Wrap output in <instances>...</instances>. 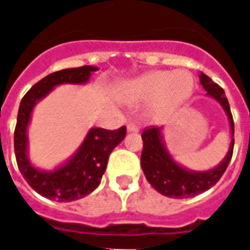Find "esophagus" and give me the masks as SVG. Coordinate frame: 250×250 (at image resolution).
I'll return each instance as SVG.
<instances>
[{
	"label": "esophagus",
	"mask_w": 250,
	"mask_h": 250,
	"mask_svg": "<svg viewBox=\"0 0 250 250\" xmlns=\"http://www.w3.org/2000/svg\"><path fill=\"white\" fill-rule=\"evenodd\" d=\"M127 131L128 133H138L140 131V127L135 125V123H128L127 125Z\"/></svg>",
	"instance_id": "34e87169"
}]
</instances>
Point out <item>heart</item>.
<instances>
[{
  "label": "heart",
  "mask_w": 250,
  "mask_h": 250,
  "mask_svg": "<svg viewBox=\"0 0 250 250\" xmlns=\"http://www.w3.org/2000/svg\"><path fill=\"white\" fill-rule=\"evenodd\" d=\"M194 87V76L188 70H153L127 83L122 91V99L128 105L152 102L156 112H166L184 104Z\"/></svg>",
  "instance_id": "heart-1"
}]
</instances>
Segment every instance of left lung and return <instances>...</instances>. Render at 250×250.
Wrapping results in <instances>:
<instances>
[{"label":"left lung","mask_w":250,"mask_h":250,"mask_svg":"<svg viewBox=\"0 0 250 250\" xmlns=\"http://www.w3.org/2000/svg\"><path fill=\"white\" fill-rule=\"evenodd\" d=\"M199 82L206 91V95L216 99L226 112L229 123L231 142L224 159L216 167L209 170H189L180 165L167 149L163 137V127H152L142 133L144 149L141 155V167L148 183L162 195L168 198H191L208 191L224 174L234 149V120L224 90L209 76L201 72Z\"/></svg>","instance_id":"obj_1"}]
</instances>
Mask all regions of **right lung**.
Returning <instances> with one entry per match:
<instances>
[{"instance_id":"add662e5","label":"right lung","mask_w":250,"mask_h":250,"mask_svg":"<svg viewBox=\"0 0 250 250\" xmlns=\"http://www.w3.org/2000/svg\"><path fill=\"white\" fill-rule=\"evenodd\" d=\"M97 70V66H82L48 74L27 91L21 102L15 128V155L18 167L27 184L36 192L51 201L72 202L90 195L101 184L110 152L125 140L127 133L125 125L115 131L92 127L73 155L55 168L44 170L31 163L27 128L36 105L58 85L87 84L91 74Z\"/></svg>"}]
</instances>
